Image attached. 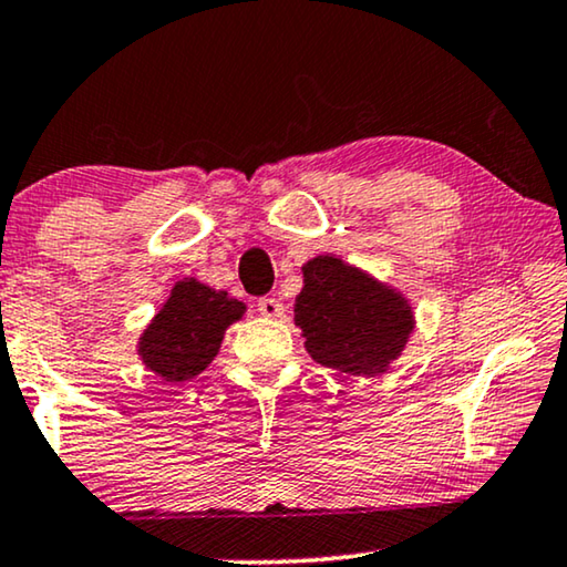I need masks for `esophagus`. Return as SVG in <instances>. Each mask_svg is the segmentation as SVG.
<instances>
[{
  "instance_id": "34e87169",
  "label": "esophagus",
  "mask_w": 567,
  "mask_h": 567,
  "mask_svg": "<svg viewBox=\"0 0 567 567\" xmlns=\"http://www.w3.org/2000/svg\"><path fill=\"white\" fill-rule=\"evenodd\" d=\"M258 312L268 320H278V317H284V305L274 297H262L258 301Z\"/></svg>"
}]
</instances>
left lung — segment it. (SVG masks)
<instances>
[{
    "label": "left lung",
    "instance_id": "left-lung-1",
    "mask_svg": "<svg viewBox=\"0 0 567 567\" xmlns=\"http://www.w3.org/2000/svg\"><path fill=\"white\" fill-rule=\"evenodd\" d=\"M301 276L305 286L293 305V322L307 353L343 374H386L415 330L405 293L332 252L307 260Z\"/></svg>",
    "mask_w": 567,
    "mask_h": 567
}]
</instances>
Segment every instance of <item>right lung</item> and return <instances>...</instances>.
Segmentation results:
<instances>
[{"label": "right lung", "mask_w": 567, "mask_h": 567, "mask_svg": "<svg viewBox=\"0 0 567 567\" xmlns=\"http://www.w3.org/2000/svg\"><path fill=\"white\" fill-rule=\"evenodd\" d=\"M245 312L243 301L227 291L183 278L138 336V359L169 384L188 382L216 359L224 332Z\"/></svg>", "instance_id": "1"}]
</instances>
